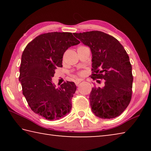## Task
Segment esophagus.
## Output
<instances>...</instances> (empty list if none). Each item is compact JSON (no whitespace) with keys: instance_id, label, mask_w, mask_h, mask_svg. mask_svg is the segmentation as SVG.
<instances>
[{"instance_id":"esophagus-1","label":"esophagus","mask_w":151,"mask_h":151,"mask_svg":"<svg viewBox=\"0 0 151 151\" xmlns=\"http://www.w3.org/2000/svg\"><path fill=\"white\" fill-rule=\"evenodd\" d=\"M82 79H76V80L75 81V84H76V86H78V85H79V83H81V82H82Z\"/></svg>"}]
</instances>
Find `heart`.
<instances>
[{"mask_svg": "<svg viewBox=\"0 0 151 151\" xmlns=\"http://www.w3.org/2000/svg\"><path fill=\"white\" fill-rule=\"evenodd\" d=\"M81 75H82V74H81Z\"/></svg>", "mask_w": 151, "mask_h": 151, "instance_id": "heart-1", "label": "heart"}]
</instances>
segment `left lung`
<instances>
[{
	"label": "left lung",
	"mask_w": 151,
	"mask_h": 151,
	"mask_svg": "<svg viewBox=\"0 0 151 151\" xmlns=\"http://www.w3.org/2000/svg\"><path fill=\"white\" fill-rule=\"evenodd\" d=\"M74 35L90 48L91 78L104 80L103 87L92 88L89 96L92 111L103 119L119 116L127 109L132 96L133 76L126 50L118 40L103 32L94 30Z\"/></svg>",
	"instance_id": "obj_1"
}]
</instances>
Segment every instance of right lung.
<instances>
[{"label":"right lung","instance_id":"1","mask_svg":"<svg viewBox=\"0 0 151 151\" xmlns=\"http://www.w3.org/2000/svg\"><path fill=\"white\" fill-rule=\"evenodd\" d=\"M79 43L71 32H48L36 37L22 52L19 76L22 94L32 111L43 118L58 120L70 111L75 83L67 81L57 88L52 78L63 66L65 51Z\"/></svg>","mask_w":151,"mask_h":151}]
</instances>
